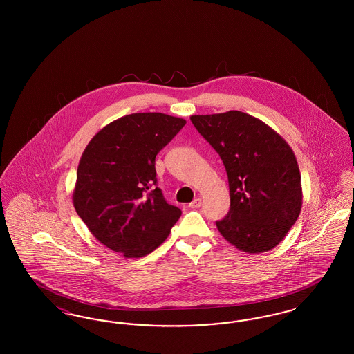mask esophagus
Instances as JSON below:
<instances>
[{
  "label": "esophagus",
  "mask_w": 354,
  "mask_h": 354,
  "mask_svg": "<svg viewBox=\"0 0 354 354\" xmlns=\"http://www.w3.org/2000/svg\"><path fill=\"white\" fill-rule=\"evenodd\" d=\"M201 205H202V199L201 198H196V199H194L192 202L188 204L189 208H199Z\"/></svg>",
  "instance_id": "esophagus-1"
}]
</instances>
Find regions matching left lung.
<instances>
[{
    "label": "left lung",
    "mask_w": 354,
    "mask_h": 354,
    "mask_svg": "<svg viewBox=\"0 0 354 354\" xmlns=\"http://www.w3.org/2000/svg\"><path fill=\"white\" fill-rule=\"evenodd\" d=\"M191 122L219 153L228 175L231 208L216 221L220 234L243 252L274 248L303 205L295 152L268 124L241 111L192 115Z\"/></svg>",
    "instance_id": "1"
}]
</instances>
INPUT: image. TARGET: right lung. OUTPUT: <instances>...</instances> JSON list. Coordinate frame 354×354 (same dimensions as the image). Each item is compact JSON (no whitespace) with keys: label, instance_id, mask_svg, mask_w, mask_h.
<instances>
[{"label":"right lung","instance_id":"obj_1","mask_svg":"<svg viewBox=\"0 0 354 354\" xmlns=\"http://www.w3.org/2000/svg\"><path fill=\"white\" fill-rule=\"evenodd\" d=\"M162 113L124 115L93 136L81 156L73 204L88 231L123 257H143L182 211L156 187L155 156L185 126Z\"/></svg>","mask_w":354,"mask_h":354}]
</instances>
